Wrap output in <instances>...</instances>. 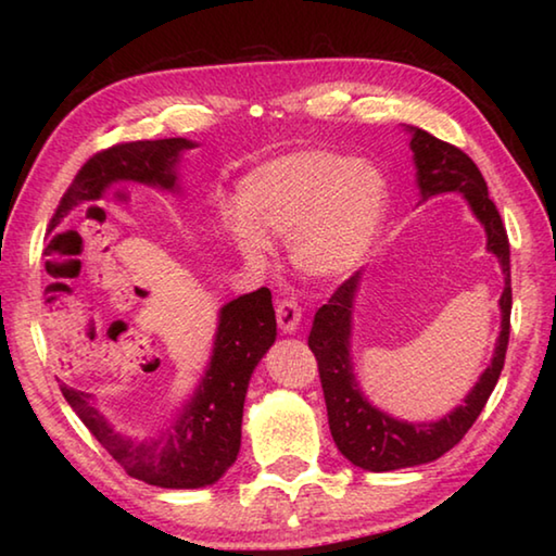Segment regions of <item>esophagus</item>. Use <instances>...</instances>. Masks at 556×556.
I'll return each mask as SVG.
<instances>
[{
  "label": "esophagus",
  "instance_id": "obj_1",
  "mask_svg": "<svg viewBox=\"0 0 556 556\" xmlns=\"http://www.w3.org/2000/svg\"><path fill=\"white\" fill-rule=\"evenodd\" d=\"M301 321V308L294 299H279L277 301V324L281 333H294Z\"/></svg>",
  "mask_w": 556,
  "mask_h": 556
}]
</instances>
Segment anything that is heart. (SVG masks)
I'll use <instances>...</instances> for the list:
<instances>
[{"instance_id": "b5f03b06", "label": "heart", "mask_w": 556, "mask_h": 556, "mask_svg": "<svg viewBox=\"0 0 556 556\" xmlns=\"http://www.w3.org/2000/svg\"><path fill=\"white\" fill-rule=\"evenodd\" d=\"M388 205V181L378 168L351 154L306 149L255 168L220 215L242 255H267L271 232L287 235L289 260L301 275L338 279L368 255Z\"/></svg>"}]
</instances>
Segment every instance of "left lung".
<instances>
[{
  "label": "left lung",
  "mask_w": 556,
  "mask_h": 556,
  "mask_svg": "<svg viewBox=\"0 0 556 556\" xmlns=\"http://www.w3.org/2000/svg\"><path fill=\"white\" fill-rule=\"evenodd\" d=\"M409 149L417 166V186L421 203L441 193H460L468 203L470 213L485 230V250L493 252L501 262L505 289L501 296V336L495 341L493 361L483 370L473 390L466 394L464 404L437 421H404L394 419L388 412L375 407L365 397L361 384L355 380L351 336H353V306L363 275L355 271L333 291L328 304L318 308L314 316L308 348L316 355L318 375L328 409V427L341 454L353 466L384 473V470L409 468L429 464L454 448L466 431L473 427L478 414L483 412L488 397L495 390L497 378L505 365L507 338H510V242H507L505 225L501 220L495 203L488 195L478 166L458 147L441 142L429 131L419 127H407Z\"/></svg>",
  "instance_id": "obj_1"
}]
</instances>
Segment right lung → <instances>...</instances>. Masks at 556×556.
<instances>
[{"instance_id":"obj_1","label":"right lung","mask_w":556,"mask_h":556,"mask_svg":"<svg viewBox=\"0 0 556 556\" xmlns=\"http://www.w3.org/2000/svg\"><path fill=\"white\" fill-rule=\"evenodd\" d=\"M191 139L127 142L88 159L55 208L51 225H59L83 203L100 201L112 184H144L178 193V162ZM277 338L271 294L262 287L228 301L218 314L213 355L199 388L178 409L172 425L154 437H127L110 425L92 394L61 384L65 402L78 414L102 448L131 478L156 488H205L220 481L240 451L242 407L252 370Z\"/></svg>"}]
</instances>
